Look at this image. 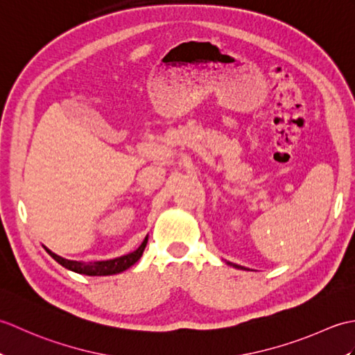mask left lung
I'll return each instance as SVG.
<instances>
[{
	"mask_svg": "<svg viewBox=\"0 0 355 355\" xmlns=\"http://www.w3.org/2000/svg\"><path fill=\"white\" fill-rule=\"evenodd\" d=\"M229 266H233L235 268H241V270H245L244 267H241V266H236V263H232V262H229Z\"/></svg>",
	"mask_w": 355,
	"mask_h": 355,
	"instance_id": "1",
	"label": "left lung"
}]
</instances>
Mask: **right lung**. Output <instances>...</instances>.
Here are the masks:
<instances>
[{
	"instance_id": "add662e5",
	"label": "right lung",
	"mask_w": 355,
	"mask_h": 355,
	"mask_svg": "<svg viewBox=\"0 0 355 355\" xmlns=\"http://www.w3.org/2000/svg\"><path fill=\"white\" fill-rule=\"evenodd\" d=\"M146 244H148V236L143 239V243L140 244L137 250L120 256V258H114V259H110V261H96V262L70 261V259L61 258V256H58L56 253H53L51 250H49L47 247H44V248H45V252H47L56 262L61 263L62 267L69 268L71 271H76V273L87 275V276H110V275L122 273V271H125V270L130 268L131 266H134V263L141 258L143 250H145Z\"/></svg>"
}]
</instances>
